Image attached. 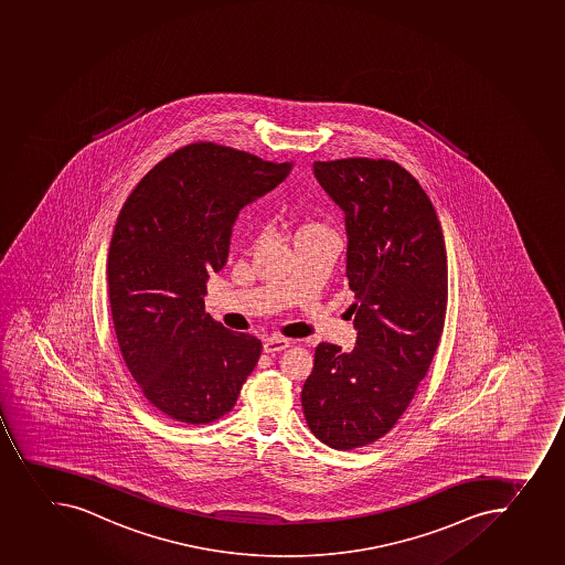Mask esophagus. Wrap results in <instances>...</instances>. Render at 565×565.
Masks as SVG:
<instances>
[{"instance_id": "obj_1", "label": "esophagus", "mask_w": 565, "mask_h": 565, "mask_svg": "<svg viewBox=\"0 0 565 565\" xmlns=\"http://www.w3.org/2000/svg\"><path fill=\"white\" fill-rule=\"evenodd\" d=\"M289 340L280 339V337H269L265 340L264 351L265 353H280V351L289 348Z\"/></svg>"}]
</instances>
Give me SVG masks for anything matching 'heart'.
I'll list each match as a JSON object with an SVG mask.
<instances>
[{
	"instance_id": "obj_1",
	"label": "heart",
	"mask_w": 565,
	"mask_h": 565,
	"mask_svg": "<svg viewBox=\"0 0 565 565\" xmlns=\"http://www.w3.org/2000/svg\"><path fill=\"white\" fill-rule=\"evenodd\" d=\"M328 231L326 226L320 225V223H307V225L301 226L300 231H298V236H306V234H312V232H322Z\"/></svg>"
}]
</instances>
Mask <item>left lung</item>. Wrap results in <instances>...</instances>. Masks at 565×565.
I'll use <instances>...</instances> for the list:
<instances>
[{"instance_id": "left-lung-1", "label": "left lung", "mask_w": 565, "mask_h": 565, "mask_svg": "<svg viewBox=\"0 0 565 565\" xmlns=\"http://www.w3.org/2000/svg\"><path fill=\"white\" fill-rule=\"evenodd\" d=\"M312 173L344 212L356 342L351 353L317 345L301 406L320 441L351 450L392 430L436 355L448 300L445 237L425 190L397 162L317 161Z\"/></svg>"}]
</instances>
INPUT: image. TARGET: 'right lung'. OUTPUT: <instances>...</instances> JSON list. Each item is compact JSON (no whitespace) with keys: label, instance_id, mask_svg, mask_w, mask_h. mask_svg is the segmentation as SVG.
Wrapping results in <instances>:
<instances>
[{"label":"right lung","instance_id":"1","mask_svg":"<svg viewBox=\"0 0 565 565\" xmlns=\"http://www.w3.org/2000/svg\"><path fill=\"white\" fill-rule=\"evenodd\" d=\"M292 162L214 142L173 151L146 173L109 243V303L120 353L145 397L186 425L228 414L262 342L204 312L210 273L225 267L243 206L269 194Z\"/></svg>","mask_w":565,"mask_h":565}]
</instances>
